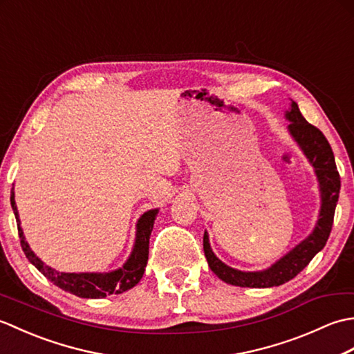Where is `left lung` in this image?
<instances>
[{
  "instance_id": "8db88e82",
  "label": "left lung",
  "mask_w": 354,
  "mask_h": 354,
  "mask_svg": "<svg viewBox=\"0 0 354 354\" xmlns=\"http://www.w3.org/2000/svg\"><path fill=\"white\" fill-rule=\"evenodd\" d=\"M289 120L288 132L292 140L307 158V161L315 170L318 179L321 208L318 221L315 228L304 240H301L295 248L278 259L274 265L263 270H240L234 269L217 259L209 245L208 232H204V252L209 269L221 278L222 281L240 286V288H274V286L284 284L292 280L309 265L310 260L326 246L333 225L335 208L337 204L341 190V178L336 169L333 150L330 147L327 138L318 127L312 126L301 115L295 102H290L289 109L284 114Z\"/></svg>"
}]
</instances>
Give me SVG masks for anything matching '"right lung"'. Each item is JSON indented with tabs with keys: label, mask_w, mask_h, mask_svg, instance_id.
I'll list each match as a JSON object with an SVG mask.
<instances>
[{
	"label": "right lung",
	"mask_w": 354,
	"mask_h": 354,
	"mask_svg": "<svg viewBox=\"0 0 354 354\" xmlns=\"http://www.w3.org/2000/svg\"><path fill=\"white\" fill-rule=\"evenodd\" d=\"M10 204L12 209L17 217L18 223V232L21 239V246L24 251L28 261L39 270V272L47 277L48 280L56 284L65 292H70L73 295L80 298H104L112 293H123L126 290L132 289L137 286L145 274V269L147 266L149 259V239L152 234L153 223L156 219V214L160 209L153 208L149 212L142 213L137 222V232H135V242L132 252L127 260L123 263L122 268L109 270V272H59V270L53 269L51 266L45 265V263L37 257L32 251V248L27 243L24 231L21 228V219L17 208V202H15V190L12 189L10 194Z\"/></svg>",
	"instance_id": "1"
}]
</instances>
